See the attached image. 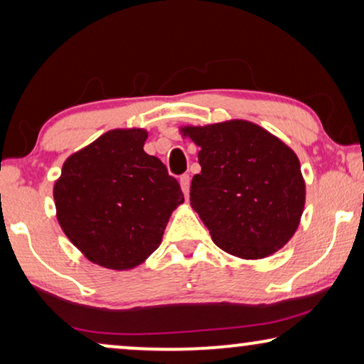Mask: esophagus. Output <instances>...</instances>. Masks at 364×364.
Wrapping results in <instances>:
<instances>
[{
  "instance_id": "esophagus-1",
  "label": "esophagus",
  "mask_w": 364,
  "mask_h": 364,
  "mask_svg": "<svg viewBox=\"0 0 364 364\" xmlns=\"http://www.w3.org/2000/svg\"><path fill=\"white\" fill-rule=\"evenodd\" d=\"M181 187H182L183 196L188 197V191H191V177H188V173H183L181 177Z\"/></svg>"
}]
</instances>
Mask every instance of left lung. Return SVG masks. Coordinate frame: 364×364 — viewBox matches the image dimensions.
<instances>
[{
    "label": "left lung",
    "mask_w": 364,
    "mask_h": 364,
    "mask_svg": "<svg viewBox=\"0 0 364 364\" xmlns=\"http://www.w3.org/2000/svg\"><path fill=\"white\" fill-rule=\"evenodd\" d=\"M181 132L200 147L191 205L217 247L247 260L278 252L296 232L305 207L296 154L242 119Z\"/></svg>",
    "instance_id": "left-lung-1"
}]
</instances>
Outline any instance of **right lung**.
Listing matches in <instances>:
<instances>
[{
  "mask_svg": "<svg viewBox=\"0 0 364 364\" xmlns=\"http://www.w3.org/2000/svg\"><path fill=\"white\" fill-rule=\"evenodd\" d=\"M144 129H114L64 162L54 183L58 222L92 263L131 270L161 245L181 186L144 152Z\"/></svg>",
  "mask_w": 364,
  "mask_h": 364,
  "instance_id": "obj_1",
  "label": "right lung"
}]
</instances>
